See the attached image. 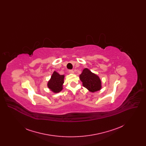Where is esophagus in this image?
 Segmentation results:
<instances>
[{
  "instance_id": "obj_1",
  "label": "esophagus",
  "mask_w": 146,
  "mask_h": 146,
  "mask_svg": "<svg viewBox=\"0 0 146 146\" xmlns=\"http://www.w3.org/2000/svg\"><path fill=\"white\" fill-rule=\"evenodd\" d=\"M68 72H69V73H70V74H73L74 73L73 70H69Z\"/></svg>"
}]
</instances>
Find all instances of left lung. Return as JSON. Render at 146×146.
Segmentation results:
<instances>
[{"label": "left lung", "mask_w": 146, "mask_h": 146, "mask_svg": "<svg viewBox=\"0 0 146 146\" xmlns=\"http://www.w3.org/2000/svg\"><path fill=\"white\" fill-rule=\"evenodd\" d=\"M79 78L84 87L91 92H95L101 89V80L100 77L91 72L88 68H84Z\"/></svg>", "instance_id": "8db88e82"}]
</instances>
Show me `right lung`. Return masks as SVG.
<instances>
[{
    "label": "right lung",
    "instance_id": "add662e5",
    "mask_svg": "<svg viewBox=\"0 0 146 146\" xmlns=\"http://www.w3.org/2000/svg\"><path fill=\"white\" fill-rule=\"evenodd\" d=\"M64 75H60L57 72L54 71L47 84L48 88L54 93L61 91L64 83Z\"/></svg>",
    "mask_w": 146,
    "mask_h": 146
}]
</instances>
